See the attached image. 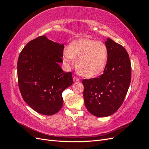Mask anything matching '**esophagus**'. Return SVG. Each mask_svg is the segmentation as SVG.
<instances>
[{
  "label": "esophagus",
  "instance_id": "obj_1",
  "mask_svg": "<svg viewBox=\"0 0 149 149\" xmlns=\"http://www.w3.org/2000/svg\"><path fill=\"white\" fill-rule=\"evenodd\" d=\"M73 81L74 82V83H76V82H79V79L78 78H76V77H74L73 78Z\"/></svg>",
  "mask_w": 149,
  "mask_h": 149
}]
</instances>
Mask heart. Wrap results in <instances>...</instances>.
<instances>
[{
	"instance_id": "1",
	"label": "heart",
	"mask_w": 149,
	"mask_h": 149,
	"mask_svg": "<svg viewBox=\"0 0 149 149\" xmlns=\"http://www.w3.org/2000/svg\"><path fill=\"white\" fill-rule=\"evenodd\" d=\"M108 58V50L102 42L83 38L72 42L63 53L67 65L76 59V65L79 72L86 77H93L104 70Z\"/></svg>"
}]
</instances>
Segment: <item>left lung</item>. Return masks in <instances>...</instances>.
Returning a JSON list of instances; mask_svg holds the SVG:
<instances>
[{
  "mask_svg": "<svg viewBox=\"0 0 149 149\" xmlns=\"http://www.w3.org/2000/svg\"><path fill=\"white\" fill-rule=\"evenodd\" d=\"M105 44L108 58L104 73L82 81L84 104L90 113L99 118L109 116L119 109L131 80V65L125 49L110 38Z\"/></svg>",
  "mask_w": 149,
  "mask_h": 149,
  "instance_id": "obj_1",
  "label": "left lung"
}]
</instances>
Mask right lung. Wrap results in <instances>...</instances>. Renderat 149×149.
<instances>
[{"label":"right lung","instance_id":"obj_1","mask_svg":"<svg viewBox=\"0 0 149 149\" xmlns=\"http://www.w3.org/2000/svg\"><path fill=\"white\" fill-rule=\"evenodd\" d=\"M64 45L45 35L31 40L18 59L17 75L25 102L38 113L52 116L63 106L62 93L73 84L71 72L65 73L63 62Z\"/></svg>","mask_w":149,"mask_h":149}]
</instances>
